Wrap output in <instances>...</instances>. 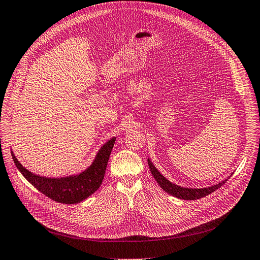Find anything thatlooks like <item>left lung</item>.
Returning a JSON list of instances; mask_svg holds the SVG:
<instances>
[{
	"label": "left lung",
	"instance_id": "left-lung-1",
	"mask_svg": "<svg viewBox=\"0 0 260 260\" xmlns=\"http://www.w3.org/2000/svg\"><path fill=\"white\" fill-rule=\"evenodd\" d=\"M148 165H149L150 171L155 179V181L158 183L163 190H165L167 193L177 197L179 199L183 200H197V199H201V198L214 192L218 188H220L222 185L225 184V182L231 178H226L225 180L219 182L218 184L212 185V186L208 187H203V188H188V187H182L180 185H177L175 183H171L169 180H167L160 172L155 168V166L152 164L150 158H148Z\"/></svg>",
	"mask_w": 260,
	"mask_h": 260
}]
</instances>
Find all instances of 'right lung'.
Wrapping results in <instances>:
<instances>
[{"label":"right lung","instance_id":"add662e5","mask_svg":"<svg viewBox=\"0 0 260 260\" xmlns=\"http://www.w3.org/2000/svg\"><path fill=\"white\" fill-rule=\"evenodd\" d=\"M116 138H112L105 143L96 153L92 164L76 175L67 177H44L36 175L19 162L15 153L11 155L17 168L20 170L32 186L43 194L59 203L75 204L79 203L93 194L103 183L108 160L113 149Z\"/></svg>","mask_w":260,"mask_h":260}]
</instances>
